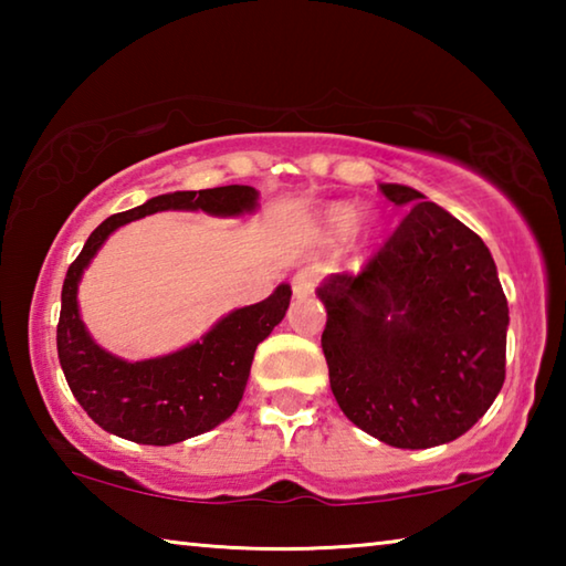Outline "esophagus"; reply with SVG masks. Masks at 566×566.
<instances>
[{
  "mask_svg": "<svg viewBox=\"0 0 566 566\" xmlns=\"http://www.w3.org/2000/svg\"><path fill=\"white\" fill-rule=\"evenodd\" d=\"M314 286H317V274L314 270H300L292 276V292L294 296H310L314 292Z\"/></svg>",
  "mask_w": 566,
  "mask_h": 566,
  "instance_id": "obj_1",
  "label": "esophagus"
}]
</instances>
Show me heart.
I'll return each instance as SVG.
<instances>
[{"mask_svg": "<svg viewBox=\"0 0 566 566\" xmlns=\"http://www.w3.org/2000/svg\"><path fill=\"white\" fill-rule=\"evenodd\" d=\"M327 227L339 237L349 234L352 229L357 234L369 232V224L359 222V207H354V205H334V207H329L327 209Z\"/></svg>", "mask_w": 566, "mask_h": 566, "instance_id": "obj_1", "label": "heart"}]
</instances>
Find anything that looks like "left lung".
I'll return each instance as SVG.
<instances>
[{
    "label": "left lung",
    "instance_id": "8db88e82",
    "mask_svg": "<svg viewBox=\"0 0 566 566\" xmlns=\"http://www.w3.org/2000/svg\"><path fill=\"white\" fill-rule=\"evenodd\" d=\"M407 207L359 274L317 286L332 395L352 424L399 449L469 432L504 385L510 306L492 252L421 191L381 185Z\"/></svg>",
    "mask_w": 566,
    "mask_h": 566
}]
</instances>
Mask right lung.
Here are the masks:
<instances>
[{
  "instance_id": "add662e5",
  "label": "right lung",
  "mask_w": 566,
  "mask_h": 566,
  "mask_svg": "<svg viewBox=\"0 0 566 566\" xmlns=\"http://www.w3.org/2000/svg\"><path fill=\"white\" fill-rule=\"evenodd\" d=\"M260 191L229 185L199 191H169L129 212L112 214L94 229L80 256L66 270L56 352L72 395L104 432L137 444L169 447L205 434L234 415L242 401L256 344L290 310L292 286L280 284L264 302L239 306L212 324L197 342L177 352L139 361L122 359L99 347L82 322V274L94 254L119 227L157 212H207L244 217L256 212Z\"/></svg>"
}]
</instances>
